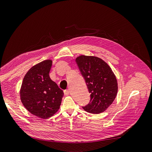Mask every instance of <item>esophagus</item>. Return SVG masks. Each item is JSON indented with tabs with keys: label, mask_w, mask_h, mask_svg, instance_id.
Here are the masks:
<instances>
[{
	"label": "esophagus",
	"mask_w": 152,
	"mask_h": 152,
	"mask_svg": "<svg viewBox=\"0 0 152 152\" xmlns=\"http://www.w3.org/2000/svg\"><path fill=\"white\" fill-rule=\"evenodd\" d=\"M69 93H70V91H69V90H64V95H68Z\"/></svg>",
	"instance_id": "34e87169"
}]
</instances>
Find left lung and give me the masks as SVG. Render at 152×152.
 I'll return each instance as SVG.
<instances>
[{"instance_id":"left-lung-1","label":"left lung","mask_w":152,"mask_h":152,"mask_svg":"<svg viewBox=\"0 0 152 152\" xmlns=\"http://www.w3.org/2000/svg\"><path fill=\"white\" fill-rule=\"evenodd\" d=\"M76 62L90 93L89 103L82 107L92 114L104 112L117 95L118 83L114 72L107 63L96 56L82 55Z\"/></svg>"}]
</instances>
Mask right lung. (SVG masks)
Instances as JSON below:
<instances>
[{
	"instance_id": "right-lung-1",
	"label": "right lung",
	"mask_w": 152,
	"mask_h": 152,
	"mask_svg": "<svg viewBox=\"0 0 152 152\" xmlns=\"http://www.w3.org/2000/svg\"><path fill=\"white\" fill-rule=\"evenodd\" d=\"M52 64V60H46L30 68L23 79L20 92L26 109L42 119L51 117L58 110L64 95L49 76Z\"/></svg>"
}]
</instances>
